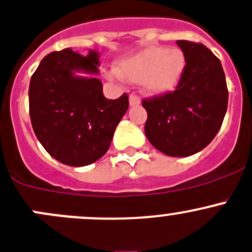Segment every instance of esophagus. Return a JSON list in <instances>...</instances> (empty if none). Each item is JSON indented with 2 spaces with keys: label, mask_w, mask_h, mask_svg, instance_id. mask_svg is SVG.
Returning a JSON list of instances; mask_svg holds the SVG:
<instances>
[{
  "label": "esophagus",
  "mask_w": 252,
  "mask_h": 252,
  "mask_svg": "<svg viewBox=\"0 0 252 252\" xmlns=\"http://www.w3.org/2000/svg\"><path fill=\"white\" fill-rule=\"evenodd\" d=\"M129 104H130V107L139 106V104H140V98H139L136 94H130V96H129Z\"/></svg>",
  "instance_id": "1"
}]
</instances>
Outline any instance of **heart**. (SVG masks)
<instances>
[{"label":"heart","instance_id":"1","mask_svg":"<svg viewBox=\"0 0 252 252\" xmlns=\"http://www.w3.org/2000/svg\"><path fill=\"white\" fill-rule=\"evenodd\" d=\"M185 69L186 56L182 50L166 46H149L118 63L119 75L128 81H140L143 92L151 96L173 91ZM108 77L114 80L116 74H108Z\"/></svg>","mask_w":252,"mask_h":252}]
</instances>
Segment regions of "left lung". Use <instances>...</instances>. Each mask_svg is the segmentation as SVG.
Here are the masks:
<instances>
[{
  "label": "left lung",
  "instance_id": "1",
  "mask_svg": "<svg viewBox=\"0 0 252 252\" xmlns=\"http://www.w3.org/2000/svg\"><path fill=\"white\" fill-rule=\"evenodd\" d=\"M186 69L176 91L144 99L145 134L151 145L173 158L203 150L220 129L228 89L220 60L203 44L177 40Z\"/></svg>",
  "mask_w": 252,
  "mask_h": 252
}]
</instances>
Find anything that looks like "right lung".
<instances>
[{"label": "right lung", "instance_id": "1", "mask_svg": "<svg viewBox=\"0 0 252 252\" xmlns=\"http://www.w3.org/2000/svg\"><path fill=\"white\" fill-rule=\"evenodd\" d=\"M99 53L87 56L70 48L48 54L29 84L33 130L46 151L67 166H87L108 150L129 107L126 94L107 99L102 91ZM77 72L90 77L77 75Z\"/></svg>", "mask_w": 252, "mask_h": 252}]
</instances>
